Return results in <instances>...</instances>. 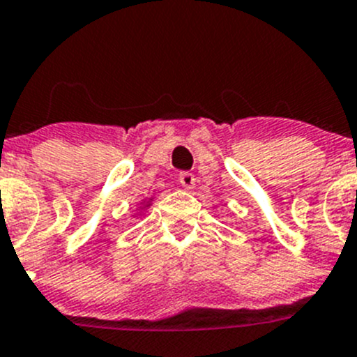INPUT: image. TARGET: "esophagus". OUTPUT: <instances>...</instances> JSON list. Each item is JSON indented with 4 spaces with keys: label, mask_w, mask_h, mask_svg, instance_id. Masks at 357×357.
Masks as SVG:
<instances>
[{
    "label": "esophagus",
    "mask_w": 357,
    "mask_h": 357,
    "mask_svg": "<svg viewBox=\"0 0 357 357\" xmlns=\"http://www.w3.org/2000/svg\"><path fill=\"white\" fill-rule=\"evenodd\" d=\"M178 182L182 183V187L185 190H190L194 187V183H196V178H194V175L190 174V172H182L178 177Z\"/></svg>",
    "instance_id": "34e87169"
}]
</instances>
